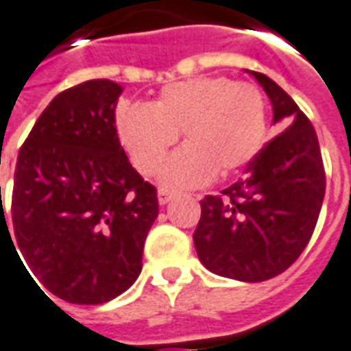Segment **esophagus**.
<instances>
[{
  "label": "esophagus",
  "instance_id": "34e87169",
  "mask_svg": "<svg viewBox=\"0 0 351 351\" xmlns=\"http://www.w3.org/2000/svg\"><path fill=\"white\" fill-rule=\"evenodd\" d=\"M171 197H173V195H171L168 189H158V202H160L162 206H164V204H168V202L171 200Z\"/></svg>",
  "mask_w": 351,
  "mask_h": 351
}]
</instances>
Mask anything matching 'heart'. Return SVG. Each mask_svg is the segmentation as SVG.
Masks as SVG:
<instances>
[{
	"label": "heart",
	"mask_w": 351,
	"mask_h": 351,
	"mask_svg": "<svg viewBox=\"0 0 351 351\" xmlns=\"http://www.w3.org/2000/svg\"><path fill=\"white\" fill-rule=\"evenodd\" d=\"M118 139L137 170L154 176L183 134L185 147L166 162L162 185L195 189L243 170L267 137V103L252 84L221 76L193 78L162 89L151 106L134 103L116 114Z\"/></svg>",
	"instance_id": "1"
}]
</instances>
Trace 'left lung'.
<instances>
[{
	"mask_svg": "<svg viewBox=\"0 0 351 351\" xmlns=\"http://www.w3.org/2000/svg\"><path fill=\"white\" fill-rule=\"evenodd\" d=\"M250 74L271 101L281 134L263 145L237 183L200 200L193 241L212 273L260 282L289 269L304 252L325 197V170L306 114L271 78Z\"/></svg>",
	"mask_w": 351,
	"mask_h": 351,
	"instance_id": "1",
	"label": "left lung"
}]
</instances>
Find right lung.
Returning a JSON list of instances; mask_svg holds the SVG:
<instances>
[{"mask_svg":"<svg viewBox=\"0 0 351 351\" xmlns=\"http://www.w3.org/2000/svg\"><path fill=\"white\" fill-rule=\"evenodd\" d=\"M122 91L110 80H89L59 93L16 158V243L43 287L70 304H103L128 291L158 216L156 189L118 139Z\"/></svg>","mask_w":351,"mask_h":351,"instance_id":"obj_1","label":"right lung"}]
</instances>
